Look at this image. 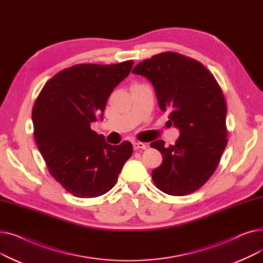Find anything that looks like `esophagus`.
I'll use <instances>...</instances> for the list:
<instances>
[{
  "instance_id": "1",
  "label": "esophagus",
  "mask_w": 263,
  "mask_h": 263,
  "mask_svg": "<svg viewBox=\"0 0 263 263\" xmlns=\"http://www.w3.org/2000/svg\"><path fill=\"white\" fill-rule=\"evenodd\" d=\"M146 145L141 142H133V149L134 150H139V149H146Z\"/></svg>"
}]
</instances>
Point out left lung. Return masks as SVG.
<instances>
[{
    "label": "left lung",
    "mask_w": 263,
    "mask_h": 263,
    "mask_svg": "<svg viewBox=\"0 0 263 263\" xmlns=\"http://www.w3.org/2000/svg\"><path fill=\"white\" fill-rule=\"evenodd\" d=\"M132 73L153 84L160 108L180 132L175 145L165 146L162 140L150 144L163 157L153 180L168 195L191 194L209 180L227 145L222 89L203 65L174 52L143 61Z\"/></svg>",
    "instance_id": "left-lung-1"
}]
</instances>
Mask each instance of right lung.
I'll return each mask as SVG.
<instances>
[{
  "label": "right lung",
  "mask_w": 263,
  "mask_h": 263,
  "mask_svg": "<svg viewBox=\"0 0 263 263\" xmlns=\"http://www.w3.org/2000/svg\"><path fill=\"white\" fill-rule=\"evenodd\" d=\"M133 61L76 65L49 80L33 107L34 137L53 178L81 198L112 189L132 156L128 141L109 145L90 123L103 120L108 97L126 79Z\"/></svg>",
  "instance_id": "1"
}]
</instances>
